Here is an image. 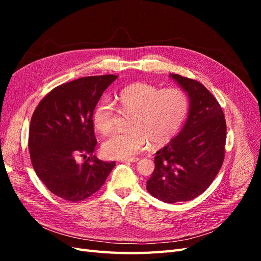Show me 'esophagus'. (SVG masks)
<instances>
[{
    "mask_svg": "<svg viewBox=\"0 0 261 261\" xmlns=\"http://www.w3.org/2000/svg\"><path fill=\"white\" fill-rule=\"evenodd\" d=\"M139 160V158H129V159H123L121 160V162L125 163V162H137Z\"/></svg>",
    "mask_w": 261,
    "mask_h": 261,
    "instance_id": "1",
    "label": "esophagus"
}]
</instances>
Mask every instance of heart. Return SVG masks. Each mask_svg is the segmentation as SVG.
Returning a JSON list of instances; mask_svg holds the SVG:
<instances>
[{
    "label": "heart",
    "instance_id": "1",
    "mask_svg": "<svg viewBox=\"0 0 261 261\" xmlns=\"http://www.w3.org/2000/svg\"><path fill=\"white\" fill-rule=\"evenodd\" d=\"M118 108L129 113L128 130L111 134L101 150L109 159H128L143 151L150 143L163 147L176 136L189 110L187 93L178 88L161 89L148 83L124 87L115 96ZM115 111L107 98L101 99L92 114L93 126L107 134L113 128Z\"/></svg>",
    "mask_w": 261,
    "mask_h": 261
}]
</instances>
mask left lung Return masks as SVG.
<instances>
[{"instance_id":"1","label":"left lung","mask_w":261,"mask_h":261,"mask_svg":"<svg viewBox=\"0 0 261 261\" xmlns=\"http://www.w3.org/2000/svg\"><path fill=\"white\" fill-rule=\"evenodd\" d=\"M189 98L186 124L156 151L147 191L164 202L188 201L211 185L223 164L226 122L218 100L201 83L170 74Z\"/></svg>"}]
</instances>
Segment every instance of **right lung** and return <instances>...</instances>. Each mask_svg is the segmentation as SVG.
Segmentation results:
<instances>
[{
    "instance_id": "1",
    "label": "right lung",
    "mask_w": 261,
    "mask_h": 261,
    "mask_svg": "<svg viewBox=\"0 0 261 261\" xmlns=\"http://www.w3.org/2000/svg\"><path fill=\"white\" fill-rule=\"evenodd\" d=\"M116 75L82 77L55 87L31 116L28 147L36 174L49 191L83 201L105 184L115 162L92 155L97 146L92 114ZM82 156L85 161L76 162Z\"/></svg>"
}]
</instances>
